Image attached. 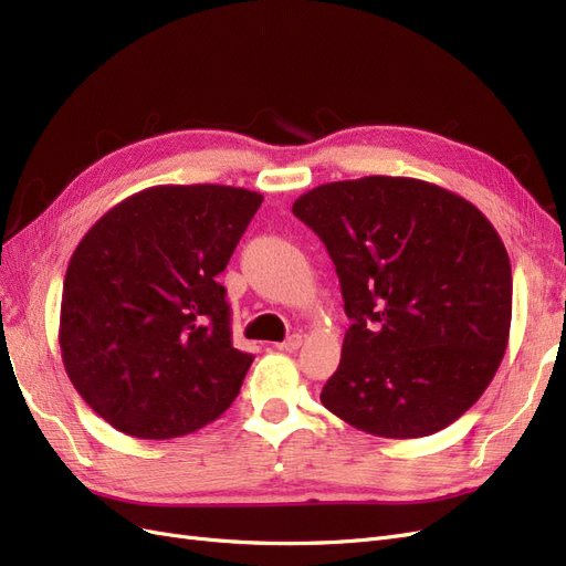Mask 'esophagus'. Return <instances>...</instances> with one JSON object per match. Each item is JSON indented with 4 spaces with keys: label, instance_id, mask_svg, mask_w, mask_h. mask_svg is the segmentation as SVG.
<instances>
[{
    "label": "esophagus",
    "instance_id": "obj_1",
    "mask_svg": "<svg viewBox=\"0 0 566 566\" xmlns=\"http://www.w3.org/2000/svg\"><path fill=\"white\" fill-rule=\"evenodd\" d=\"M302 347V335H290L287 339H283V342H279L276 345V349H281V352H295V349H300Z\"/></svg>",
    "mask_w": 566,
    "mask_h": 566
}]
</instances>
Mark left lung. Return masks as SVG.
<instances>
[{"label":"left lung","mask_w":566,"mask_h":566,"mask_svg":"<svg viewBox=\"0 0 566 566\" xmlns=\"http://www.w3.org/2000/svg\"><path fill=\"white\" fill-rule=\"evenodd\" d=\"M352 318L321 403L356 430L418 439L482 397L507 347L512 271L472 202L406 177L323 184L295 200Z\"/></svg>","instance_id":"8db88e82"}]
</instances>
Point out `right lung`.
<instances>
[{
	"instance_id": "1",
	"label": "right lung",
	"mask_w": 566,
	"mask_h": 566,
	"mask_svg": "<svg viewBox=\"0 0 566 566\" xmlns=\"http://www.w3.org/2000/svg\"><path fill=\"white\" fill-rule=\"evenodd\" d=\"M262 200L217 184L153 186L115 205L75 248L61 356L80 397L115 430L175 439L238 397L254 356L233 347L217 276Z\"/></svg>"
}]
</instances>
